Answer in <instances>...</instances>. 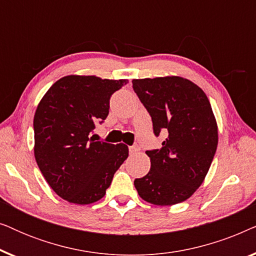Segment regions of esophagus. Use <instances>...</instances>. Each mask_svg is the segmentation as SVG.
Segmentation results:
<instances>
[{"label": "esophagus", "mask_w": 256, "mask_h": 256, "mask_svg": "<svg viewBox=\"0 0 256 256\" xmlns=\"http://www.w3.org/2000/svg\"><path fill=\"white\" fill-rule=\"evenodd\" d=\"M138 150H140V146H138V144H134V146H129V152H130V154H135V152H138Z\"/></svg>", "instance_id": "34e87169"}]
</instances>
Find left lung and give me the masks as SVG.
Returning <instances> with one entry per match:
<instances>
[{"label":"left lung","instance_id":"8db88e82","mask_svg":"<svg viewBox=\"0 0 256 256\" xmlns=\"http://www.w3.org/2000/svg\"><path fill=\"white\" fill-rule=\"evenodd\" d=\"M132 88L152 121L155 136L168 138L162 148L146 150L150 171L134 185L146 202L174 205L200 186L218 146V128L211 104L190 80L180 76L134 79Z\"/></svg>","mask_w":256,"mask_h":256}]
</instances>
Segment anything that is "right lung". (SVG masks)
Segmentation results:
<instances>
[{
  "label": "right lung",
  "mask_w": 256,
  "mask_h": 256,
  "mask_svg": "<svg viewBox=\"0 0 256 256\" xmlns=\"http://www.w3.org/2000/svg\"><path fill=\"white\" fill-rule=\"evenodd\" d=\"M128 80L68 76L50 87L34 118V157L48 185L74 204H92L106 194L128 157L124 143L94 141L90 132L110 113L112 94Z\"/></svg>",
  "instance_id": "right-lung-1"
}]
</instances>
